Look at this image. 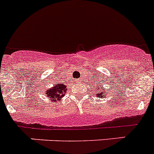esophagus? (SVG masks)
<instances>
[{"instance_id": "esophagus-1", "label": "esophagus", "mask_w": 154, "mask_h": 154, "mask_svg": "<svg viewBox=\"0 0 154 154\" xmlns=\"http://www.w3.org/2000/svg\"><path fill=\"white\" fill-rule=\"evenodd\" d=\"M81 82H82L81 79H77V80H76V82H78V83H80Z\"/></svg>"}]
</instances>
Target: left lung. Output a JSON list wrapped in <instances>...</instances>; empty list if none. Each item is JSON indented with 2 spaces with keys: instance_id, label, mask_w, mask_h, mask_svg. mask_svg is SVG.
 <instances>
[{
  "instance_id": "1",
  "label": "left lung",
  "mask_w": 154,
  "mask_h": 154,
  "mask_svg": "<svg viewBox=\"0 0 154 154\" xmlns=\"http://www.w3.org/2000/svg\"><path fill=\"white\" fill-rule=\"evenodd\" d=\"M96 87H97V89H96V96L99 98L105 97L106 96L105 93H107V92H105L103 84H99V85H96Z\"/></svg>"
}]
</instances>
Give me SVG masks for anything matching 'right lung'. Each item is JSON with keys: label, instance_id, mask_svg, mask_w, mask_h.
<instances>
[{"label": "right lung", "instance_id": "add662e5", "mask_svg": "<svg viewBox=\"0 0 154 154\" xmlns=\"http://www.w3.org/2000/svg\"><path fill=\"white\" fill-rule=\"evenodd\" d=\"M67 89L68 88L65 83L55 82L51 88L45 89V95L50 99H51V101L57 102L58 100H60L61 98L65 96Z\"/></svg>", "mask_w": 154, "mask_h": 154}]
</instances>
